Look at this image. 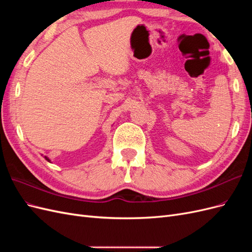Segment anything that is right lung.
Here are the masks:
<instances>
[{"mask_svg":"<svg viewBox=\"0 0 252 252\" xmlns=\"http://www.w3.org/2000/svg\"><path fill=\"white\" fill-rule=\"evenodd\" d=\"M46 159H47V161H49V158H46Z\"/></svg>","mask_w":252,"mask_h":252,"instance_id":"right-lung-1","label":"right lung"}]
</instances>
